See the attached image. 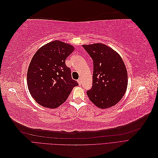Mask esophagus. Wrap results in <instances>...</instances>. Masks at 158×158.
Listing matches in <instances>:
<instances>
[{
	"label": "esophagus",
	"mask_w": 158,
	"mask_h": 158,
	"mask_svg": "<svg viewBox=\"0 0 158 158\" xmlns=\"http://www.w3.org/2000/svg\"><path fill=\"white\" fill-rule=\"evenodd\" d=\"M78 84H79L80 85L81 84H82V78H79V79L78 80Z\"/></svg>",
	"instance_id": "34e87169"
}]
</instances>
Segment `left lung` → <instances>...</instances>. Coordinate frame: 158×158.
<instances>
[{"label": "left lung", "instance_id": "1", "mask_svg": "<svg viewBox=\"0 0 158 158\" xmlns=\"http://www.w3.org/2000/svg\"><path fill=\"white\" fill-rule=\"evenodd\" d=\"M93 60V84L87 95L94 105L106 109L116 105L125 95L128 75L124 62L116 51L102 44L83 45Z\"/></svg>", "mask_w": 158, "mask_h": 158}]
</instances>
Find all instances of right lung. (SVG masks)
<instances>
[{
  "mask_svg": "<svg viewBox=\"0 0 158 158\" xmlns=\"http://www.w3.org/2000/svg\"><path fill=\"white\" fill-rule=\"evenodd\" d=\"M74 49L73 46L56 40L41 47L33 55L27 70V83L31 96L41 106L58 107L78 85L65 64Z\"/></svg>",
  "mask_w": 158,
  "mask_h": 158,
  "instance_id": "obj_1",
  "label": "right lung"
}]
</instances>
